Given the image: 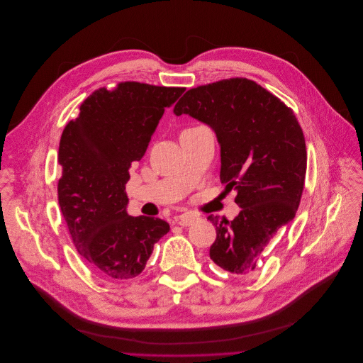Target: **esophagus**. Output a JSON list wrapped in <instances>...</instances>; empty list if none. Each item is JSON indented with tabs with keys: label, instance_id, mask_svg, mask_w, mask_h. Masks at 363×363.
I'll return each mask as SVG.
<instances>
[{
	"label": "esophagus",
	"instance_id": "esophagus-1",
	"mask_svg": "<svg viewBox=\"0 0 363 363\" xmlns=\"http://www.w3.org/2000/svg\"><path fill=\"white\" fill-rule=\"evenodd\" d=\"M199 217L197 216H191V214H182L179 216L176 219V223L183 226V228H187V226H191L194 222H197Z\"/></svg>",
	"mask_w": 363,
	"mask_h": 363
}]
</instances>
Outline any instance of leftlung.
<instances>
[{"instance_id":"obj_1","label":"left lung","mask_w":363,"mask_h":363,"mask_svg":"<svg viewBox=\"0 0 363 363\" xmlns=\"http://www.w3.org/2000/svg\"><path fill=\"white\" fill-rule=\"evenodd\" d=\"M174 114H189L217 135L220 180L238 191L242 210L230 222L207 217L216 226L210 259L236 277H250L298 211L308 160L302 127L291 107L243 77L190 89Z\"/></svg>"}]
</instances>
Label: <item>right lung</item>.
<instances>
[{
  "label": "right lung",
  "mask_w": 363,
  "mask_h": 363,
  "mask_svg": "<svg viewBox=\"0 0 363 363\" xmlns=\"http://www.w3.org/2000/svg\"><path fill=\"white\" fill-rule=\"evenodd\" d=\"M184 87L124 82L96 90L60 140L58 203L77 252L104 279L138 276L169 230L159 217L127 214L133 162L146 153L166 107Z\"/></svg>",
  "instance_id": "obj_1"
}]
</instances>
